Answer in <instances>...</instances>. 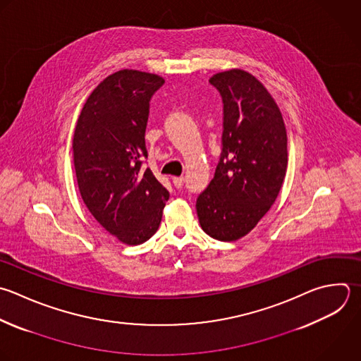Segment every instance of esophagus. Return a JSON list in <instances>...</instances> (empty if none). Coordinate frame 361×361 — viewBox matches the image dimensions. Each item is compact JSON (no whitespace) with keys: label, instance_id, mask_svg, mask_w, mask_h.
I'll return each mask as SVG.
<instances>
[{"label":"esophagus","instance_id":"34e87169","mask_svg":"<svg viewBox=\"0 0 361 361\" xmlns=\"http://www.w3.org/2000/svg\"><path fill=\"white\" fill-rule=\"evenodd\" d=\"M172 182H173L175 188H178V189L183 186V178H179V176H173V178H172Z\"/></svg>","mask_w":361,"mask_h":361}]
</instances>
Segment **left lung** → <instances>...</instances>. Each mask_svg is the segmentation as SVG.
Listing matches in <instances>:
<instances>
[{
	"mask_svg": "<svg viewBox=\"0 0 361 361\" xmlns=\"http://www.w3.org/2000/svg\"><path fill=\"white\" fill-rule=\"evenodd\" d=\"M209 82L223 100V148L196 210L207 235L235 241L257 226L282 188L286 128L275 100L251 73L230 69Z\"/></svg>",
	"mask_w": 361,
	"mask_h": 361,
	"instance_id": "1",
	"label": "left lung"
}]
</instances>
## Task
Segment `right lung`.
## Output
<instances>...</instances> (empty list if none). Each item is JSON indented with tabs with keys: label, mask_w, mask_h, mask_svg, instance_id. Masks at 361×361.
Wrapping results in <instances>:
<instances>
[{
	"label": "right lung",
	"mask_w": 361,
	"mask_h": 361,
	"mask_svg": "<svg viewBox=\"0 0 361 361\" xmlns=\"http://www.w3.org/2000/svg\"><path fill=\"white\" fill-rule=\"evenodd\" d=\"M164 83L158 75L133 69L107 76L86 100L75 128L82 199L93 217L128 245L157 233L169 199L151 169H142L149 102Z\"/></svg>",
	"instance_id": "add662e5"
}]
</instances>
